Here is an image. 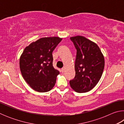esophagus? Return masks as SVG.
<instances>
[{
    "label": "esophagus",
    "mask_w": 124,
    "mask_h": 124,
    "mask_svg": "<svg viewBox=\"0 0 124 124\" xmlns=\"http://www.w3.org/2000/svg\"><path fill=\"white\" fill-rule=\"evenodd\" d=\"M64 70H65V68H63L61 69V72L62 73H64Z\"/></svg>",
    "instance_id": "34e87169"
}]
</instances>
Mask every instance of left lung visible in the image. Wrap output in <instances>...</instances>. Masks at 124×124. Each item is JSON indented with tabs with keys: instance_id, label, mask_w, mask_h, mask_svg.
<instances>
[{
	"instance_id": "8db88e82",
	"label": "left lung",
	"mask_w": 124,
	"mask_h": 124,
	"mask_svg": "<svg viewBox=\"0 0 124 124\" xmlns=\"http://www.w3.org/2000/svg\"><path fill=\"white\" fill-rule=\"evenodd\" d=\"M77 49L75 76L70 81L72 89L78 93L87 92L97 85L104 67V58L98 46L83 36L70 38Z\"/></svg>"
}]
</instances>
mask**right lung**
Instances as JSON below:
<instances>
[{
	"label": "right lung",
	"instance_id": "1",
	"mask_svg": "<svg viewBox=\"0 0 124 124\" xmlns=\"http://www.w3.org/2000/svg\"><path fill=\"white\" fill-rule=\"evenodd\" d=\"M62 40L58 37L41 38L25 47L21 55L22 77L35 91L48 92L55 85L60 72L52 66V52Z\"/></svg>",
	"mask_w": 124,
	"mask_h": 124
}]
</instances>
